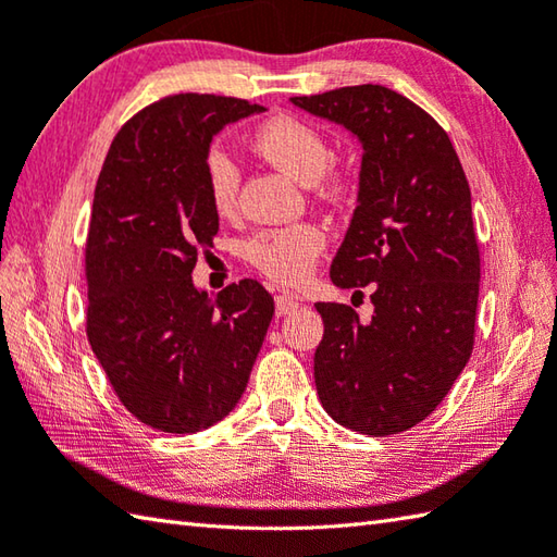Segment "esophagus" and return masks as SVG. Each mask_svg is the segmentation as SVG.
<instances>
[{
	"mask_svg": "<svg viewBox=\"0 0 557 557\" xmlns=\"http://www.w3.org/2000/svg\"><path fill=\"white\" fill-rule=\"evenodd\" d=\"M299 309V301L287 297V294H280V297L275 299V313L277 315H289Z\"/></svg>",
	"mask_w": 557,
	"mask_h": 557,
	"instance_id": "obj_1",
	"label": "esophagus"
}]
</instances>
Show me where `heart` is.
<instances>
[{
    "label": "heart",
    "mask_w": 557,
    "mask_h": 557,
    "mask_svg": "<svg viewBox=\"0 0 557 557\" xmlns=\"http://www.w3.org/2000/svg\"><path fill=\"white\" fill-rule=\"evenodd\" d=\"M250 145L272 166L304 185H319V190L329 198L345 190L347 181L331 163L329 141L309 120L292 113L272 115L253 129ZM238 185H242V173L236 161L220 147L207 151L205 188L216 212H234ZM323 246V228L304 222L285 228H265L250 236L246 242V258L277 285H299L311 275Z\"/></svg>",
    "instance_id": "1"
}]
</instances>
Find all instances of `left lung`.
Instances as JSON below:
<instances>
[{
	"label": "left lung",
	"mask_w": 557,
	"mask_h": 557,
	"mask_svg": "<svg viewBox=\"0 0 557 557\" xmlns=\"http://www.w3.org/2000/svg\"><path fill=\"white\" fill-rule=\"evenodd\" d=\"M292 103L362 145L357 207L331 280L369 285L374 315L362 323L345 304H315V391L343 428L406 432L440 406L473 352L481 253L471 188L449 135L398 91L359 84Z\"/></svg>",
	"instance_id": "left-lung-1"
}]
</instances>
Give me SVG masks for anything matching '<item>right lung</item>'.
Here are the masks:
<instances>
[{
    "mask_svg": "<svg viewBox=\"0 0 557 557\" xmlns=\"http://www.w3.org/2000/svg\"><path fill=\"white\" fill-rule=\"evenodd\" d=\"M263 111L232 96L161 98L120 127L96 183L86 335L120 403L159 432H200L236 408L275 313L256 280L210 297L190 277L220 232L205 188L212 137Z\"/></svg>",
    "mask_w": 557,
    "mask_h": 557,
    "instance_id": "1",
    "label": "right lung"
}]
</instances>
